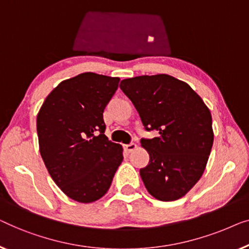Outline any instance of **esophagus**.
Wrapping results in <instances>:
<instances>
[{"label":"esophagus","mask_w":249,"mask_h":249,"mask_svg":"<svg viewBox=\"0 0 249 249\" xmlns=\"http://www.w3.org/2000/svg\"><path fill=\"white\" fill-rule=\"evenodd\" d=\"M138 149V145L135 144V143H129V144H126L125 145V150L127 152H132V151H134V150H136Z\"/></svg>","instance_id":"esophagus-1"}]
</instances>
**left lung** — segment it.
<instances>
[{
	"label": "left lung",
	"mask_w": 249,
	"mask_h": 249,
	"mask_svg": "<svg viewBox=\"0 0 249 249\" xmlns=\"http://www.w3.org/2000/svg\"><path fill=\"white\" fill-rule=\"evenodd\" d=\"M120 88L129 98L146 131L141 140L150 156L140 170L144 186L159 201L186 195L204 173L214 133L208 106L186 82L168 74L125 79Z\"/></svg>",
	"instance_id": "left-lung-1"
}]
</instances>
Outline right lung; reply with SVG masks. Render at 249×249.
Wrapping results in <instances>:
<instances>
[{
  "instance_id": "obj_1",
  "label": "right lung",
  "mask_w": 249,
  "mask_h": 249,
  "mask_svg": "<svg viewBox=\"0 0 249 249\" xmlns=\"http://www.w3.org/2000/svg\"><path fill=\"white\" fill-rule=\"evenodd\" d=\"M120 78L86 72L64 80L37 115L40 156L61 191L91 203L109 190L123 161V146L105 135L103 113Z\"/></svg>"
}]
</instances>
